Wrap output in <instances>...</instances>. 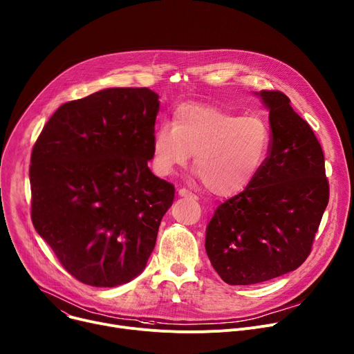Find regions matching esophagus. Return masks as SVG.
<instances>
[{"instance_id": "34e87169", "label": "esophagus", "mask_w": 354, "mask_h": 354, "mask_svg": "<svg viewBox=\"0 0 354 354\" xmlns=\"http://www.w3.org/2000/svg\"><path fill=\"white\" fill-rule=\"evenodd\" d=\"M178 195H179L180 198H189V199H196V198H198V196H196L195 194H192L191 191L185 189V187H182V189L178 191Z\"/></svg>"}]
</instances>
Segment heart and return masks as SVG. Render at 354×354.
Returning a JSON list of instances; mask_svg holds the SVG:
<instances>
[{
  "label": "heart",
  "mask_w": 354,
  "mask_h": 354,
  "mask_svg": "<svg viewBox=\"0 0 354 354\" xmlns=\"http://www.w3.org/2000/svg\"><path fill=\"white\" fill-rule=\"evenodd\" d=\"M270 148V129L257 115L236 116L205 104H183L174 125L160 124L152 136L153 168L171 175L194 153V169L212 194L243 191L261 171Z\"/></svg>",
  "instance_id": "b5f03b06"
}]
</instances>
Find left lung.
I'll list each match as a JSON object with an SVG mask.
<instances>
[{"instance_id": "obj_1", "label": "left lung", "mask_w": 354, "mask_h": 354, "mask_svg": "<svg viewBox=\"0 0 354 354\" xmlns=\"http://www.w3.org/2000/svg\"><path fill=\"white\" fill-rule=\"evenodd\" d=\"M269 111L263 167L206 227L209 261L227 285L245 286L297 269L309 256L328 202L324 156L309 124L279 91L253 92Z\"/></svg>"}]
</instances>
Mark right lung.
Returning <instances> with one entry per match:
<instances>
[{"label":"right lung","instance_id":"right-lung-1","mask_svg":"<svg viewBox=\"0 0 354 354\" xmlns=\"http://www.w3.org/2000/svg\"><path fill=\"white\" fill-rule=\"evenodd\" d=\"M158 100L149 88L101 89L61 105L34 145V227L85 285L142 273L172 206L174 185L148 167Z\"/></svg>","mask_w":354,"mask_h":354}]
</instances>
